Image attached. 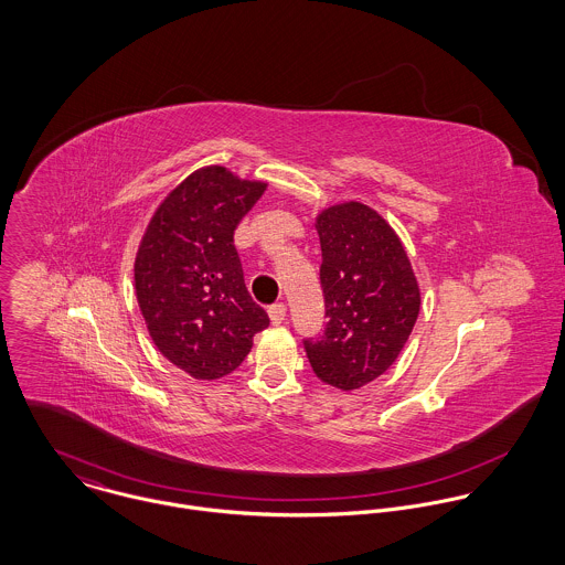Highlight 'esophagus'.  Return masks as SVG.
<instances>
[{"mask_svg":"<svg viewBox=\"0 0 565 565\" xmlns=\"http://www.w3.org/2000/svg\"><path fill=\"white\" fill-rule=\"evenodd\" d=\"M269 320H271V323L274 326H278V323L285 322V318H287V307L282 305V302H276V305H271L269 307Z\"/></svg>","mask_w":565,"mask_h":565,"instance_id":"obj_1","label":"esophagus"}]
</instances>
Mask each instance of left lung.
<instances>
[{"label":"left lung","instance_id":"1","mask_svg":"<svg viewBox=\"0 0 565 565\" xmlns=\"http://www.w3.org/2000/svg\"><path fill=\"white\" fill-rule=\"evenodd\" d=\"M316 228L328 322L320 339H305V350L322 383L352 392L403 352L419 313V285L401 237L374 209L328 206Z\"/></svg>","mask_w":565,"mask_h":565}]
</instances>
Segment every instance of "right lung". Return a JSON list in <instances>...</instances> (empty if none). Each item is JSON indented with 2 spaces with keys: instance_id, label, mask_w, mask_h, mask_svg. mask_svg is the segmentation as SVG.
I'll return each mask as SVG.
<instances>
[{
  "instance_id": "add662e5",
  "label": "right lung",
  "mask_w": 565,
  "mask_h": 565,
  "mask_svg": "<svg viewBox=\"0 0 565 565\" xmlns=\"http://www.w3.org/2000/svg\"><path fill=\"white\" fill-rule=\"evenodd\" d=\"M267 182L222 164L186 175L152 215L135 258V291L162 356L198 381L235 372L267 313L243 282L235 228Z\"/></svg>"
}]
</instances>
